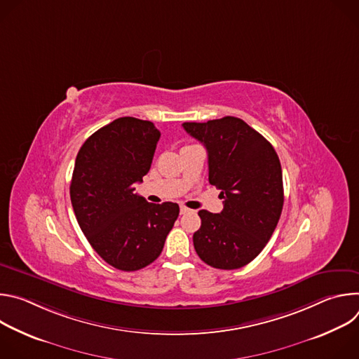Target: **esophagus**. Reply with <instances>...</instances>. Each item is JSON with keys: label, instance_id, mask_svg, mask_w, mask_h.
<instances>
[{"label": "esophagus", "instance_id": "obj_1", "mask_svg": "<svg viewBox=\"0 0 359 359\" xmlns=\"http://www.w3.org/2000/svg\"><path fill=\"white\" fill-rule=\"evenodd\" d=\"M191 210L187 209L186 206H180V215H186V213H190Z\"/></svg>", "mask_w": 359, "mask_h": 359}]
</instances>
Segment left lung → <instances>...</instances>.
<instances>
[{
	"label": "left lung",
	"mask_w": 359,
	"mask_h": 359,
	"mask_svg": "<svg viewBox=\"0 0 359 359\" xmlns=\"http://www.w3.org/2000/svg\"><path fill=\"white\" fill-rule=\"evenodd\" d=\"M209 156V182L222 190V213L200 210L193 234L198 257L212 267L236 270L252 262L271 238L284 204L283 172L273 144L234 116L186 122Z\"/></svg>",
	"instance_id": "obj_1"
}]
</instances>
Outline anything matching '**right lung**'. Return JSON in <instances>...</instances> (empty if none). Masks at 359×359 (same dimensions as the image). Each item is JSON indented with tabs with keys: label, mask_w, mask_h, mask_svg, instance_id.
Returning <instances> with one entry per match:
<instances>
[{
	"label": "right lung",
	"mask_w": 359,
	"mask_h": 359,
	"mask_svg": "<svg viewBox=\"0 0 359 359\" xmlns=\"http://www.w3.org/2000/svg\"><path fill=\"white\" fill-rule=\"evenodd\" d=\"M159 137L149 121L119 118L90 135L75 161L69 193L78 224L100 257L122 271L155 262L179 216L177 203L153 204L135 193Z\"/></svg>",
	"instance_id": "right-lung-1"
}]
</instances>
